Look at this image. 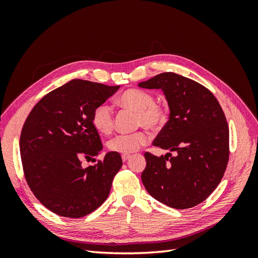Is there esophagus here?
Masks as SVG:
<instances>
[{"mask_svg": "<svg viewBox=\"0 0 258 258\" xmlns=\"http://www.w3.org/2000/svg\"><path fill=\"white\" fill-rule=\"evenodd\" d=\"M129 158H130V155H122V156H121L122 161H126V160H128Z\"/></svg>", "mask_w": 258, "mask_h": 258, "instance_id": "34e87169", "label": "esophagus"}]
</instances>
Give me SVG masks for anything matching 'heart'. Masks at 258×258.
Instances as JSON below:
<instances>
[{"label":"heart","instance_id":"b5f03b06","mask_svg":"<svg viewBox=\"0 0 258 258\" xmlns=\"http://www.w3.org/2000/svg\"><path fill=\"white\" fill-rule=\"evenodd\" d=\"M119 104L130 107L137 112V122L139 126L157 130L165 124L167 112L161 105L155 103L152 93L141 89H129L122 92ZM92 124L100 134H111L114 127V117L112 107L102 103L98 105L92 113ZM150 135L146 131H137L132 134H121L110 140L107 144L108 150L114 153L129 155L137 152L140 147L150 142Z\"/></svg>","mask_w":258,"mask_h":258}]
</instances>
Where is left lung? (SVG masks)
Returning a JSON list of instances; mask_svg holds the SVG:
<instances>
[{
	"instance_id": "1",
	"label": "left lung",
	"mask_w": 258,
	"mask_h": 258,
	"mask_svg": "<svg viewBox=\"0 0 258 258\" xmlns=\"http://www.w3.org/2000/svg\"><path fill=\"white\" fill-rule=\"evenodd\" d=\"M139 87L165 93L169 120L153 145L176 153L144 154V187L171 208L201 204L220 184L229 159V129L220 103L205 86L172 72L139 83Z\"/></svg>"
}]
</instances>
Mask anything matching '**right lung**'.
<instances>
[{"label": "right lung", "instance_id": "obj_1", "mask_svg": "<svg viewBox=\"0 0 258 258\" xmlns=\"http://www.w3.org/2000/svg\"><path fill=\"white\" fill-rule=\"evenodd\" d=\"M118 89L72 80L43 97L27 117L19 143L23 173L34 196L51 212L83 217L108 197L122 166L120 155L110 152L85 169L82 158L102 151L92 113Z\"/></svg>", "mask_w": 258, "mask_h": 258}]
</instances>
